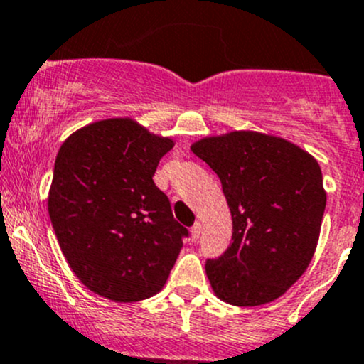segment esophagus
<instances>
[{
  "instance_id": "obj_1",
  "label": "esophagus",
  "mask_w": 364,
  "mask_h": 364,
  "mask_svg": "<svg viewBox=\"0 0 364 364\" xmlns=\"http://www.w3.org/2000/svg\"><path fill=\"white\" fill-rule=\"evenodd\" d=\"M200 235H201V223H194V226L191 228V238L194 240V242H196L198 238H200Z\"/></svg>"
}]
</instances>
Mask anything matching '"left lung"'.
Segmentation results:
<instances>
[{
  "label": "left lung",
  "mask_w": 364,
  "mask_h": 364,
  "mask_svg": "<svg viewBox=\"0 0 364 364\" xmlns=\"http://www.w3.org/2000/svg\"><path fill=\"white\" fill-rule=\"evenodd\" d=\"M223 183L233 242L205 264L213 294L235 306L275 301L316 254L326 208L317 159L259 131L212 134L191 145Z\"/></svg>",
  "instance_id": "8db88e82"
}]
</instances>
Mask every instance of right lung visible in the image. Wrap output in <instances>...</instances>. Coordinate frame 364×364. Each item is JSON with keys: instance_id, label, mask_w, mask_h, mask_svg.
<instances>
[{"instance_id": "add662e5", "label": "right lung", "mask_w": 364, "mask_h": 364, "mask_svg": "<svg viewBox=\"0 0 364 364\" xmlns=\"http://www.w3.org/2000/svg\"><path fill=\"white\" fill-rule=\"evenodd\" d=\"M131 117L101 119L73 131L59 149L48 215L77 279L115 303L163 289L187 230L152 181L173 149Z\"/></svg>"}]
</instances>
